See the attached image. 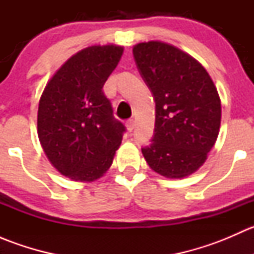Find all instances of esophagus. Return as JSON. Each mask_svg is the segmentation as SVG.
Segmentation results:
<instances>
[{"instance_id": "esophagus-1", "label": "esophagus", "mask_w": 254, "mask_h": 254, "mask_svg": "<svg viewBox=\"0 0 254 254\" xmlns=\"http://www.w3.org/2000/svg\"><path fill=\"white\" fill-rule=\"evenodd\" d=\"M127 130H129V131H132V130H134V127H135V120L134 119L127 120Z\"/></svg>"}]
</instances>
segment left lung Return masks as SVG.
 Returning a JSON list of instances; mask_svg holds the SVG:
<instances>
[{"instance_id": "8db88e82", "label": "left lung", "mask_w": 254, "mask_h": 254, "mask_svg": "<svg viewBox=\"0 0 254 254\" xmlns=\"http://www.w3.org/2000/svg\"><path fill=\"white\" fill-rule=\"evenodd\" d=\"M137 70L156 104L153 136L141 148L146 162L167 178L195 172L215 145L221 103L205 68L170 44L148 42L132 49Z\"/></svg>"}]
</instances>
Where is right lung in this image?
Listing matches in <instances>:
<instances>
[{"label":"right lung","mask_w":254,"mask_h":254,"mask_svg":"<svg viewBox=\"0 0 254 254\" xmlns=\"http://www.w3.org/2000/svg\"><path fill=\"white\" fill-rule=\"evenodd\" d=\"M123 48L89 47L68 59L45 87L38 109V135L61 175L91 182L111 167L127 127L113 115L103 86Z\"/></svg>","instance_id":"right-lung-1"}]
</instances>
